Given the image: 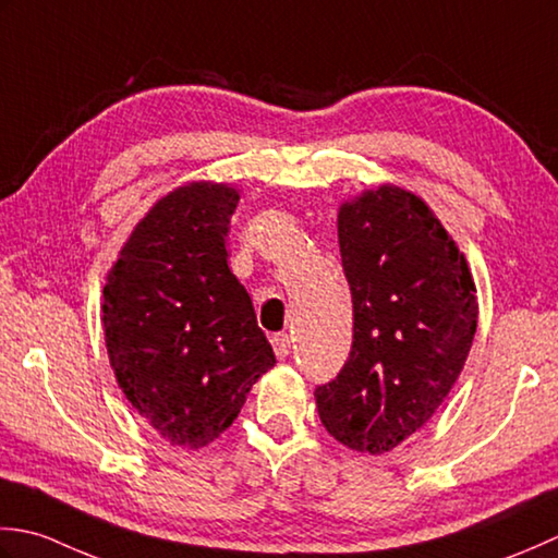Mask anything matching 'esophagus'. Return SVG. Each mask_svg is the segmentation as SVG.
<instances>
[{"label": "esophagus", "mask_w": 558, "mask_h": 558, "mask_svg": "<svg viewBox=\"0 0 558 558\" xmlns=\"http://www.w3.org/2000/svg\"><path fill=\"white\" fill-rule=\"evenodd\" d=\"M291 342H293V339L289 335H283V332L271 337V347H275V354L279 359H287L291 354Z\"/></svg>", "instance_id": "34e87169"}]
</instances>
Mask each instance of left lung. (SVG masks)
<instances>
[{"mask_svg":"<svg viewBox=\"0 0 558 558\" xmlns=\"http://www.w3.org/2000/svg\"><path fill=\"white\" fill-rule=\"evenodd\" d=\"M354 342L317 414L342 446L385 454L426 426L474 342L476 287L428 204L397 185L363 190L337 214Z\"/></svg>","mask_w":558,"mask_h":558,"instance_id":"1","label":"left lung"}]
</instances>
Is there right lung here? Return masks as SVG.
Instances as JSON below:
<instances>
[{"instance_id":"1","label":"right lung","mask_w":558,"mask_h":558,"mask_svg":"<svg viewBox=\"0 0 558 558\" xmlns=\"http://www.w3.org/2000/svg\"><path fill=\"white\" fill-rule=\"evenodd\" d=\"M233 185L192 180L134 226L104 287L110 368L120 390L173 448L199 450L241 414L275 366L253 301L229 269Z\"/></svg>"}]
</instances>
